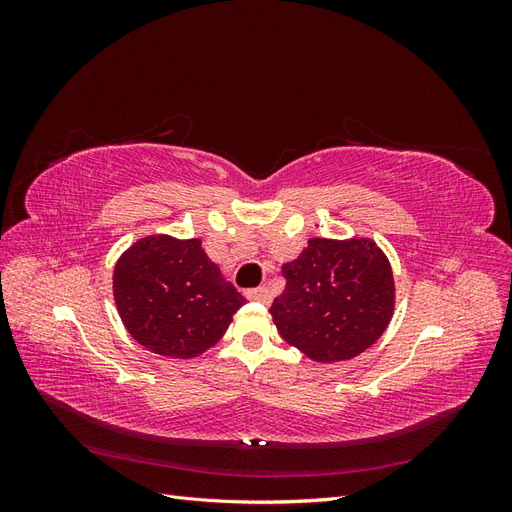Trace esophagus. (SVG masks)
I'll list each match as a JSON object with an SVG mask.
<instances>
[{
    "mask_svg": "<svg viewBox=\"0 0 512 512\" xmlns=\"http://www.w3.org/2000/svg\"><path fill=\"white\" fill-rule=\"evenodd\" d=\"M247 299L250 301H258V303H271V290L267 286H260V288H254V290H247Z\"/></svg>",
    "mask_w": 512,
    "mask_h": 512,
    "instance_id": "esophagus-1",
    "label": "esophagus"
}]
</instances>
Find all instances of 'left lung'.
I'll return each mask as SVG.
<instances>
[{
  "mask_svg": "<svg viewBox=\"0 0 512 512\" xmlns=\"http://www.w3.org/2000/svg\"><path fill=\"white\" fill-rule=\"evenodd\" d=\"M282 273L286 288L269 312L277 333L307 359L350 361L389 327L395 280L374 239H309Z\"/></svg>",
  "mask_w": 512,
  "mask_h": 512,
  "instance_id": "obj_1",
  "label": "left lung"
}]
</instances>
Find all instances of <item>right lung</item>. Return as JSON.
Returning a JSON list of instances; mask_svg holds the SVG:
<instances>
[{
    "label": "right lung",
    "mask_w": 512,
    "mask_h": 512,
    "mask_svg": "<svg viewBox=\"0 0 512 512\" xmlns=\"http://www.w3.org/2000/svg\"><path fill=\"white\" fill-rule=\"evenodd\" d=\"M113 297L136 342L170 359H194L218 344L245 303L200 239L170 235L138 239L119 256Z\"/></svg>",
    "instance_id": "add662e5"
}]
</instances>
